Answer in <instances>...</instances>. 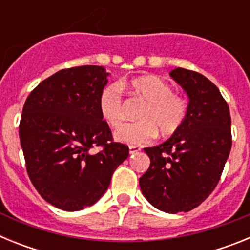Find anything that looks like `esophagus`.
Listing matches in <instances>:
<instances>
[{
	"label": "esophagus",
	"mask_w": 250,
	"mask_h": 250,
	"mask_svg": "<svg viewBox=\"0 0 250 250\" xmlns=\"http://www.w3.org/2000/svg\"><path fill=\"white\" fill-rule=\"evenodd\" d=\"M138 151H140V147L138 146H129V152H130V155H134V154H136Z\"/></svg>",
	"instance_id": "34e87169"
}]
</instances>
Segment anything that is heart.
<instances>
[{
    "label": "heart",
    "instance_id": "obj_1",
    "mask_svg": "<svg viewBox=\"0 0 250 250\" xmlns=\"http://www.w3.org/2000/svg\"><path fill=\"white\" fill-rule=\"evenodd\" d=\"M130 89L139 95L146 105L139 112L140 121L125 124L115 132L120 143L145 145L154 140L160 131L163 136L173 135L185 121L188 103L180 94L174 92L173 86L159 76H140L130 83ZM100 116L110 127H119L125 119L124 99L120 86H105L98 101Z\"/></svg>",
    "mask_w": 250,
    "mask_h": 250
}]
</instances>
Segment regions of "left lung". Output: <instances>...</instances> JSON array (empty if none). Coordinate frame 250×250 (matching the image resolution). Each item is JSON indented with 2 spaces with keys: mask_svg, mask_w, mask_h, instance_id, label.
<instances>
[{
  "mask_svg": "<svg viewBox=\"0 0 250 250\" xmlns=\"http://www.w3.org/2000/svg\"><path fill=\"white\" fill-rule=\"evenodd\" d=\"M170 76L189 96L180 129L165 143L145 147L150 167L139 180L147 202L176 214L202 204L222 176L231 147L229 106L202 74L178 67Z\"/></svg>",
  "mask_w": 250,
  "mask_h": 250,
  "instance_id": "1",
  "label": "left lung"
}]
</instances>
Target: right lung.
<instances>
[{
  "label": "right lung",
  "instance_id": "add662e5",
  "mask_svg": "<svg viewBox=\"0 0 250 250\" xmlns=\"http://www.w3.org/2000/svg\"><path fill=\"white\" fill-rule=\"evenodd\" d=\"M107 76L103 66L60 70L31 91L22 109L20 141L28 178L46 202L62 210L98 202L129 156L99 112Z\"/></svg>",
  "mask_w": 250,
  "mask_h": 250
}]
</instances>
